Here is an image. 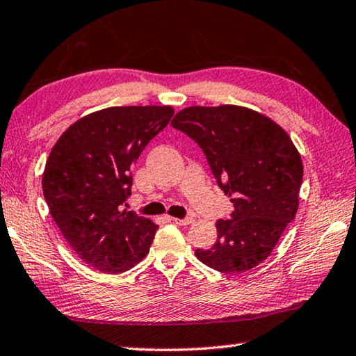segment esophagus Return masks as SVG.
Returning <instances> with one entry per match:
<instances>
[{
	"label": "esophagus",
	"instance_id": "34e87169",
	"mask_svg": "<svg viewBox=\"0 0 356 356\" xmlns=\"http://www.w3.org/2000/svg\"><path fill=\"white\" fill-rule=\"evenodd\" d=\"M172 221L175 222V224H179V226H188V224L193 222V218H192V216H187V218H183V220L172 218Z\"/></svg>",
	"mask_w": 356,
	"mask_h": 356
}]
</instances>
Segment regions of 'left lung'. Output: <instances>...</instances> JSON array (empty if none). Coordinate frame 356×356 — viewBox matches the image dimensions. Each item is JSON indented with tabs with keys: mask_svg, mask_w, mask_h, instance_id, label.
Listing matches in <instances>:
<instances>
[{
	"mask_svg": "<svg viewBox=\"0 0 356 356\" xmlns=\"http://www.w3.org/2000/svg\"><path fill=\"white\" fill-rule=\"evenodd\" d=\"M204 152L235 210L216 221L213 248L195 255L221 273H241L270 255L298 210L302 161L286 130L252 108L192 106L172 120Z\"/></svg>",
	"mask_w": 356,
	"mask_h": 356,
	"instance_id": "left-lung-1",
	"label": "left lung"
}]
</instances>
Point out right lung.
Listing matches in <instances>:
<instances>
[{
    "mask_svg": "<svg viewBox=\"0 0 356 356\" xmlns=\"http://www.w3.org/2000/svg\"><path fill=\"white\" fill-rule=\"evenodd\" d=\"M172 115L170 106L107 107L74 122L50 152L42 173L49 212L93 269L126 272L149 253L158 226L121 207L132 195V165Z\"/></svg>",
    "mask_w": 356,
    "mask_h": 356,
    "instance_id": "1",
    "label": "right lung"
}]
</instances>
